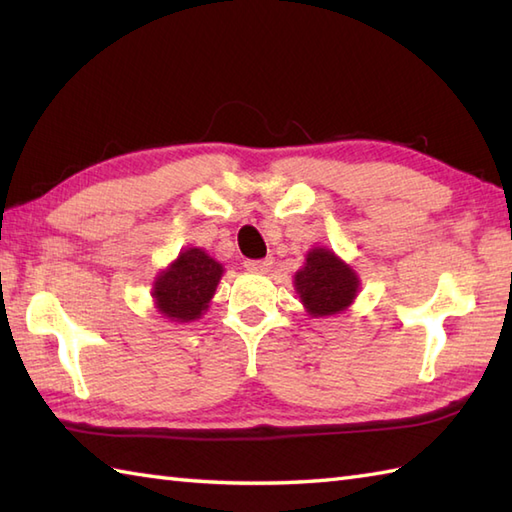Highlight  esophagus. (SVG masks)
Masks as SVG:
<instances>
[{
    "instance_id": "obj_1",
    "label": "esophagus",
    "mask_w": 512,
    "mask_h": 512,
    "mask_svg": "<svg viewBox=\"0 0 512 512\" xmlns=\"http://www.w3.org/2000/svg\"><path fill=\"white\" fill-rule=\"evenodd\" d=\"M244 266L248 270H255V273H266V270L273 266V257H264V259H246Z\"/></svg>"
}]
</instances>
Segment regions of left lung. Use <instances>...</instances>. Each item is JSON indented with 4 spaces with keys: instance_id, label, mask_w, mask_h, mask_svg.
<instances>
[{
    "instance_id": "left-lung-1",
    "label": "left lung",
    "mask_w": 512,
    "mask_h": 512,
    "mask_svg": "<svg viewBox=\"0 0 512 512\" xmlns=\"http://www.w3.org/2000/svg\"><path fill=\"white\" fill-rule=\"evenodd\" d=\"M295 288L314 317H328L350 306L358 279L339 257L325 248H314L295 275Z\"/></svg>"
}]
</instances>
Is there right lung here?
I'll use <instances>...</instances> for the list:
<instances>
[{
  "mask_svg": "<svg viewBox=\"0 0 512 512\" xmlns=\"http://www.w3.org/2000/svg\"><path fill=\"white\" fill-rule=\"evenodd\" d=\"M222 266L200 248L180 253L154 284L156 306L173 321H193L209 308Z\"/></svg>",
  "mask_w": 512,
  "mask_h": 512,
  "instance_id": "obj_1",
  "label": "right lung"
}]
</instances>
